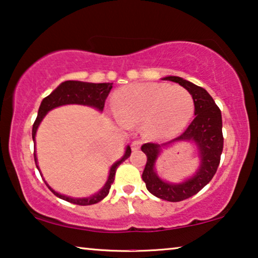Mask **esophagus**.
I'll list each match as a JSON object with an SVG mask.
<instances>
[{
	"instance_id": "obj_1",
	"label": "esophagus",
	"mask_w": 258,
	"mask_h": 258,
	"mask_svg": "<svg viewBox=\"0 0 258 258\" xmlns=\"http://www.w3.org/2000/svg\"><path fill=\"white\" fill-rule=\"evenodd\" d=\"M141 146V141L140 140H134L131 144V147H132V151H138Z\"/></svg>"
}]
</instances>
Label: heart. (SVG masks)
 <instances>
[{"label":"heart","mask_w":258,"mask_h":258,"mask_svg":"<svg viewBox=\"0 0 258 258\" xmlns=\"http://www.w3.org/2000/svg\"><path fill=\"white\" fill-rule=\"evenodd\" d=\"M118 119L124 125L143 122L148 137L172 136L188 124L194 111L191 94L165 83H138L115 94Z\"/></svg>","instance_id":"1"}]
</instances>
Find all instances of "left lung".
I'll return each instance as SVG.
<instances>
[{
	"label": "left lung",
	"instance_id": "obj_1",
	"mask_svg": "<svg viewBox=\"0 0 258 258\" xmlns=\"http://www.w3.org/2000/svg\"><path fill=\"white\" fill-rule=\"evenodd\" d=\"M164 81L179 83L193 97L195 118L181 136L170 142L193 141L197 143L202 159L201 167L194 177L183 183H166L156 175L154 170L155 161L161 150L160 145L147 143L141 146V151L147 157L143 180L146 183L148 191L154 197L169 202H179L198 194L215 175L223 150L222 115L212 96L201 86L175 76L165 77ZM166 144H168L161 146Z\"/></svg>",
	"mask_w": 258,
	"mask_h": 258
}]
</instances>
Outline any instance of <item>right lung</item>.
I'll return each instance as SVG.
<instances>
[{
  "instance_id": "1",
  "label": "right lung",
  "mask_w": 258,
  "mask_h": 258,
  "mask_svg": "<svg viewBox=\"0 0 258 258\" xmlns=\"http://www.w3.org/2000/svg\"><path fill=\"white\" fill-rule=\"evenodd\" d=\"M112 84H113V83H99V84H94V83H85V82H78V81H67L61 83L56 90H53L48 97H45L44 99L42 100L41 106L38 108L37 118H36L34 125H32V140H35L36 132H37V128L39 124H41V121L43 120V118H44L45 114L48 113L49 111H51L52 108L61 106V105L79 104V105H88V106H92L94 108H97V110L103 111V108L105 106V100H106L108 93L111 91ZM130 155H131V147L127 146L126 147L124 157H122L120 160L115 162V164L112 165L110 169V175H108V179L106 181V183H105V186L101 188L97 194L92 195V197L83 198V199H74L70 197H65V195L57 193V191L53 190L51 187H49L48 183L46 182L45 183L46 186L49 187V189L51 190L56 197L61 199V200H65L78 206L94 205V203H98L99 201L103 200V199L108 194L111 184L113 183L114 181L115 170H117L118 166L120 165L122 161H125ZM34 158H35V164L38 168L37 158H36L35 153H34Z\"/></svg>"
}]
</instances>
